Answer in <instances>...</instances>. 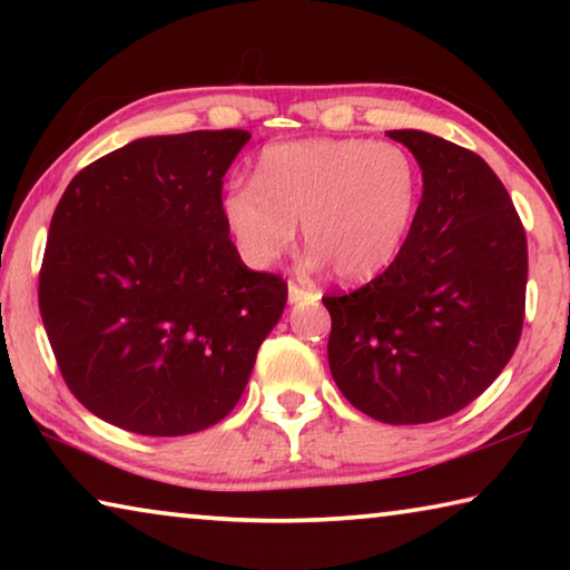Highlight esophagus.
I'll list each match as a JSON object with an SVG mask.
<instances>
[{"instance_id": "obj_1", "label": "esophagus", "mask_w": 570, "mask_h": 570, "mask_svg": "<svg viewBox=\"0 0 570 570\" xmlns=\"http://www.w3.org/2000/svg\"><path fill=\"white\" fill-rule=\"evenodd\" d=\"M312 298H320V294L314 288L298 286V284H288V304H298V302H312Z\"/></svg>"}]
</instances>
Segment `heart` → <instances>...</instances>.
<instances>
[{
  "label": "heart",
  "mask_w": 570,
  "mask_h": 570,
  "mask_svg": "<svg viewBox=\"0 0 570 570\" xmlns=\"http://www.w3.org/2000/svg\"><path fill=\"white\" fill-rule=\"evenodd\" d=\"M422 176L394 142L316 138L266 146L254 180L224 193L226 226L250 268H268L292 250L296 224L314 248L312 266H334L342 282H370L410 236Z\"/></svg>",
  "instance_id": "obj_1"
}]
</instances>
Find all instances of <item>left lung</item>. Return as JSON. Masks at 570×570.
Instances as JSON below:
<instances>
[{
	"label": "left lung",
	"instance_id": "8db88e82",
	"mask_svg": "<svg viewBox=\"0 0 570 570\" xmlns=\"http://www.w3.org/2000/svg\"><path fill=\"white\" fill-rule=\"evenodd\" d=\"M422 170V200L387 272L332 314L330 370L356 410L387 424L435 422L480 397L513 356L525 316L520 216L478 153L390 130Z\"/></svg>",
	"mask_w": 570,
	"mask_h": 570
}]
</instances>
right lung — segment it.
Instances as JSON below:
<instances>
[{
	"label": "right lung",
	"mask_w": 570,
	"mask_h": 570,
	"mask_svg": "<svg viewBox=\"0 0 570 570\" xmlns=\"http://www.w3.org/2000/svg\"><path fill=\"white\" fill-rule=\"evenodd\" d=\"M246 130L140 138L90 163L55 208L40 314L67 387L135 435L200 432L236 407L286 282L250 272L220 188Z\"/></svg>",
	"instance_id": "obj_1"
}]
</instances>
